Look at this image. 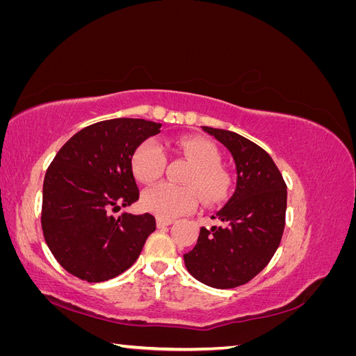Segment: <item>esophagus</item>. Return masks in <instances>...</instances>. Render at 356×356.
Masks as SVG:
<instances>
[{"mask_svg": "<svg viewBox=\"0 0 356 356\" xmlns=\"http://www.w3.org/2000/svg\"><path fill=\"white\" fill-rule=\"evenodd\" d=\"M174 222H175V220H172V218H161V217H157V227H159V229L166 227V225H170V224H174Z\"/></svg>", "mask_w": 356, "mask_h": 356, "instance_id": "esophagus-1", "label": "esophagus"}]
</instances>
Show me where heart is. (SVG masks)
Here are the masks:
<instances>
[{
    "label": "heart",
    "mask_w": 356,
    "mask_h": 356,
    "mask_svg": "<svg viewBox=\"0 0 356 356\" xmlns=\"http://www.w3.org/2000/svg\"><path fill=\"white\" fill-rule=\"evenodd\" d=\"M177 147L195 163V169L186 179L188 184L197 187L207 203L222 200L229 190V177L220 168L221 154L215 144L203 138H182L177 143ZM165 165L166 156L163 148L154 139H147L135 149L132 169L138 181L144 184L154 182L163 174ZM191 186L160 182L144 191L141 197L143 208L161 218H175L178 215L190 212L199 203L197 191Z\"/></svg>",
    "instance_id": "obj_1"
}]
</instances>
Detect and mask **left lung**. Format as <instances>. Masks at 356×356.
<instances>
[{
	"label": "left lung",
	"mask_w": 356,
	"mask_h": 356,
	"mask_svg": "<svg viewBox=\"0 0 356 356\" xmlns=\"http://www.w3.org/2000/svg\"><path fill=\"white\" fill-rule=\"evenodd\" d=\"M202 129L230 152L236 187L212 215L221 225L200 227L197 243L184 254V263L202 284L227 289L250 282L275 255L285 227L286 184L261 147L236 132Z\"/></svg>",
	"instance_id": "8db88e82"
}]
</instances>
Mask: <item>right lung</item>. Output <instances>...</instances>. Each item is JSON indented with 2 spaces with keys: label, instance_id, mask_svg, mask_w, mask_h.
Returning a JSON list of instances; mask_svg holds the SVG:
<instances>
[{
  "label": "right lung",
  "instance_id": "add662e5",
  "mask_svg": "<svg viewBox=\"0 0 356 356\" xmlns=\"http://www.w3.org/2000/svg\"><path fill=\"white\" fill-rule=\"evenodd\" d=\"M161 123L113 118L75 134L50 163L42 184L41 227L53 257L88 282L122 275L156 230L153 215L111 212L139 197L132 157Z\"/></svg>",
  "mask_w": 356,
  "mask_h": 356
}]
</instances>
